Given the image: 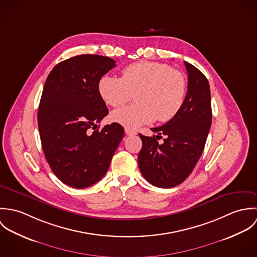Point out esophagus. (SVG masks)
I'll use <instances>...</instances> for the list:
<instances>
[{
  "mask_svg": "<svg viewBox=\"0 0 257 257\" xmlns=\"http://www.w3.org/2000/svg\"><path fill=\"white\" fill-rule=\"evenodd\" d=\"M124 132H125V134H126L127 136H136V135H138V133H137L136 131H133V130L128 128V127H125Z\"/></svg>",
  "mask_w": 257,
  "mask_h": 257,
  "instance_id": "esophagus-1",
  "label": "esophagus"
}]
</instances>
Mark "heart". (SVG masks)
<instances>
[{
	"mask_svg": "<svg viewBox=\"0 0 257 257\" xmlns=\"http://www.w3.org/2000/svg\"><path fill=\"white\" fill-rule=\"evenodd\" d=\"M98 91L113 108L126 104L135 95L137 103L112 111L111 119L137 128L156 118L161 122L172 119L183 106L187 82L183 73L165 63L138 61L124 67L120 78L102 76Z\"/></svg>",
	"mask_w": 257,
	"mask_h": 257,
	"instance_id": "heart-1",
	"label": "heart"
}]
</instances>
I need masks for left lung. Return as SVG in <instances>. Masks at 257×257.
I'll return each mask as SVG.
<instances>
[{
	"instance_id": "1",
	"label": "left lung",
	"mask_w": 257,
	"mask_h": 257,
	"mask_svg": "<svg viewBox=\"0 0 257 257\" xmlns=\"http://www.w3.org/2000/svg\"><path fill=\"white\" fill-rule=\"evenodd\" d=\"M188 73L185 102L179 112L165 124L152 127L156 137L140 134L143 148L139 166L147 181L159 188L184 182L201 157L212 124L211 91L208 79L194 65L184 61ZM166 139L158 144V138Z\"/></svg>"
}]
</instances>
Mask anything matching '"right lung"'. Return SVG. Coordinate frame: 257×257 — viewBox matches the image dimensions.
I'll list each match as a JSON object with an SVG mask.
<instances>
[{
  "mask_svg": "<svg viewBox=\"0 0 257 257\" xmlns=\"http://www.w3.org/2000/svg\"><path fill=\"white\" fill-rule=\"evenodd\" d=\"M114 66L107 56L77 55L58 63L43 87L37 111L43 153L56 177L76 189L105 176L124 135L117 122L97 128L109 113L98 82Z\"/></svg>",
  "mask_w": 257,
  "mask_h": 257,
  "instance_id": "add662e5",
  "label": "right lung"
}]
</instances>
